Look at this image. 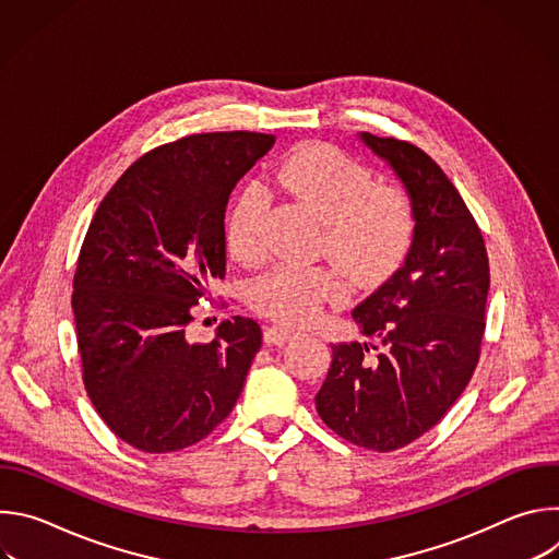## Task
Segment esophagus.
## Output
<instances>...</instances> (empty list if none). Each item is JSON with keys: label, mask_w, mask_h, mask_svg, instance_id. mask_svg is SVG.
Listing matches in <instances>:
<instances>
[{"label": "esophagus", "mask_w": 559, "mask_h": 559, "mask_svg": "<svg viewBox=\"0 0 559 559\" xmlns=\"http://www.w3.org/2000/svg\"><path fill=\"white\" fill-rule=\"evenodd\" d=\"M263 336H265L267 345H285L294 336H298V332L294 328H287V325H270Z\"/></svg>", "instance_id": "1"}]
</instances>
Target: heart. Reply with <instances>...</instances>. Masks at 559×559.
<instances>
[{"mask_svg":"<svg viewBox=\"0 0 559 559\" xmlns=\"http://www.w3.org/2000/svg\"><path fill=\"white\" fill-rule=\"evenodd\" d=\"M276 186L323 221V250L358 287L386 278L412 246L416 216L407 194L378 186L373 173L330 143L296 147L274 175ZM265 199L257 188L238 197L227 214L229 252L241 263L265 257ZM343 283L325 267L274 265L250 287V305L287 325H305L332 300Z\"/></svg>","mask_w":559,"mask_h":559,"instance_id":"obj_1","label":"heart"}]
</instances>
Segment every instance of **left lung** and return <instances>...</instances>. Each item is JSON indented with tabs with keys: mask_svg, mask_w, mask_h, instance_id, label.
Masks as SVG:
<instances>
[{
	"mask_svg": "<svg viewBox=\"0 0 559 559\" xmlns=\"http://www.w3.org/2000/svg\"><path fill=\"white\" fill-rule=\"evenodd\" d=\"M360 139L407 188L414 243L405 265L352 311L378 345H332L316 409L343 440L384 453L436 427L468 384L480 360L491 274L483 231L433 158L395 136Z\"/></svg>",
	"mask_w": 559,
	"mask_h": 559,
	"instance_id": "1",
	"label": "left lung"
}]
</instances>
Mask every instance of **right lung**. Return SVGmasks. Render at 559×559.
<instances>
[{
	"label": "right lung",
	"mask_w": 559,
	"mask_h": 559,
	"mask_svg": "<svg viewBox=\"0 0 559 559\" xmlns=\"http://www.w3.org/2000/svg\"><path fill=\"white\" fill-rule=\"evenodd\" d=\"M274 134L203 132L145 152L99 203L79 250L72 311L82 378L102 420L130 447L170 453L234 409L261 325L234 316L212 343L188 325L225 276V205Z\"/></svg>",
	"instance_id": "obj_1"
}]
</instances>
